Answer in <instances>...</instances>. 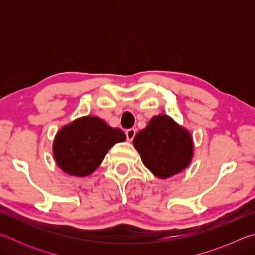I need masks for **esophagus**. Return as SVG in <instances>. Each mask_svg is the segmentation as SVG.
Here are the masks:
<instances>
[{
  "label": "esophagus",
  "instance_id": "obj_1",
  "mask_svg": "<svg viewBox=\"0 0 255 255\" xmlns=\"http://www.w3.org/2000/svg\"><path fill=\"white\" fill-rule=\"evenodd\" d=\"M135 135H136V129L135 128H129L126 130V137H127V139L129 141H131L133 139Z\"/></svg>",
  "mask_w": 255,
  "mask_h": 255
}]
</instances>
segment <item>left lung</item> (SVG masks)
Instances as JSON below:
<instances>
[{
  "mask_svg": "<svg viewBox=\"0 0 255 255\" xmlns=\"http://www.w3.org/2000/svg\"><path fill=\"white\" fill-rule=\"evenodd\" d=\"M133 146L144 165L161 179L183 171L193 156L190 132L165 115L150 119L133 138Z\"/></svg>",
  "mask_w": 255,
  "mask_h": 255,
  "instance_id": "left-lung-1",
  "label": "left lung"
}]
</instances>
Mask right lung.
<instances>
[{
  "label": "right lung",
  "instance_id": "right-lung-1",
  "mask_svg": "<svg viewBox=\"0 0 255 255\" xmlns=\"http://www.w3.org/2000/svg\"><path fill=\"white\" fill-rule=\"evenodd\" d=\"M126 139L119 128L102 119L86 116L64 126L54 140V157L67 174L86 176L96 171L112 146Z\"/></svg>",
  "mask_w": 255,
  "mask_h": 255
}]
</instances>
